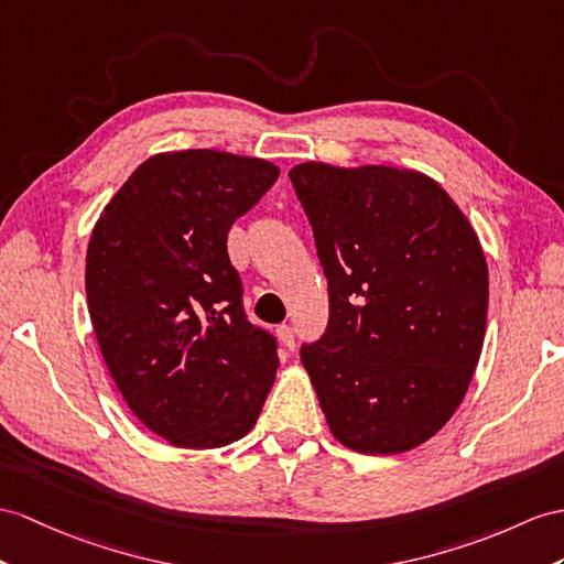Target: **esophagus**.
Listing matches in <instances>:
<instances>
[{
    "mask_svg": "<svg viewBox=\"0 0 564 564\" xmlns=\"http://www.w3.org/2000/svg\"><path fill=\"white\" fill-rule=\"evenodd\" d=\"M278 337H280L282 347H284L286 351H294L296 337H294V327H292V325H280V327H278Z\"/></svg>",
    "mask_w": 564,
    "mask_h": 564,
    "instance_id": "esophagus-1",
    "label": "esophagus"
}]
</instances>
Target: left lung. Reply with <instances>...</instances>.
<instances>
[{
    "instance_id": "1",
    "label": "left lung",
    "mask_w": 564,
    "mask_h": 564,
    "mask_svg": "<svg viewBox=\"0 0 564 564\" xmlns=\"http://www.w3.org/2000/svg\"><path fill=\"white\" fill-rule=\"evenodd\" d=\"M290 178L327 278V329L301 364L329 431L364 455L416 447L455 414L484 349L476 231L419 172L304 162Z\"/></svg>"
}]
</instances>
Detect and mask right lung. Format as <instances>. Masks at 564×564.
<instances>
[{"label": "right lung", "mask_w": 564, "mask_h": 564, "mask_svg": "<svg viewBox=\"0 0 564 564\" xmlns=\"http://www.w3.org/2000/svg\"><path fill=\"white\" fill-rule=\"evenodd\" d=\"M278 176L219 150L162 153L93 229L86 294L105 364L135 419L176 447L239 441L274 382L278 339L246 318L227 235Z\"/></svg>", "instance_id": "obj_1"}]
</instances>
